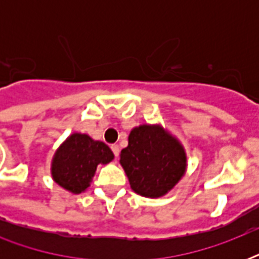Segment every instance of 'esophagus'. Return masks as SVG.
Masks as SVG:
<instances>
[{"label": "esophagus", "mask_w": 259, "mask_h": 259, "mask_svg": "<svg viewBox=\"0 0 259 259\" xmlns=\"http://www.w3.org/2000/svg\"><path fill=\"white\" fill-rule=\"evenodd\" d=\"M111 150H113L114 156H115V157H118V154H119V146L114 144V145H111Z\"/></svg>", "instance_id": "esophagus-1"}]
</instances>
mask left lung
Segmentation results:
<instances>
[{
	"label": "left lung",
	"mask_w": 259,
	"mask_h": 259,
	"mask_svg": "<svg viewBox=\"0 0 259 259\" xmlns=\"http://www.w3.org/2000/svg\"><path fill=\"white\" fill-rule=\"evenodd\" d=\"M119 157L130 188L145 197L166 195L187 170L184 146L161 125L144 123L132 129Z\"/></svg>",
	"instance_id": "obj_1"
}]
</instances>
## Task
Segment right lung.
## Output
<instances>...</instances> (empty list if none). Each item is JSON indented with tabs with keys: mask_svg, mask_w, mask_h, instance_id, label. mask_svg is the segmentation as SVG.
Segmentation results:
<instances>
[{
	"mask_svg": "<svg viewBox=\"0 0 259 259\" xmlns=\"http://www.w3.org/2000/svg\"><path fill=\"white\" fill-rule=\"evenodd\" d=\"M113 158L105 142L95 141L87 134L72 133L55 152L51 175L62 188L78 195L90 187L97 166L109 164Z\"/></svg>",
	"mask_w": 259,
	"mask_h": 259,
	"instance_id": "right-lung-1",
	"label": "right lung"
}]
</instances>
